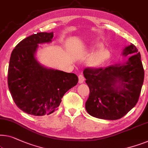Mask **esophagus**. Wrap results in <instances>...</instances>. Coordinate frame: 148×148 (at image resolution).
Here are the masks:
<instances>
[{"mask_svg": "<svg viewBox=\"0 0 148 148\" xmlns=\"http://www.w3.org/2000/svg\"><path fill=\"white\" fill-rule=\"evenodd\" d=\"M84 81H85L84 76H83V75H81V74L79 75V83H83V82H84Z\"/></svg>", "mask_w": 148, "mask_h": 148, "instance_id": "obj_1", "label": "esophagus"}]
</instances>
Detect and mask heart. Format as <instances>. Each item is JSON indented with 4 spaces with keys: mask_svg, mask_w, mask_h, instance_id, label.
Instances as JSON below:
<instances>
[{
    "mask_svg": "<svg viewBox=\"0 0 148 148\" xmlns=\"http://www.w3.org/2000/svg\"><path fill=\"white\" fill-rule=\"evenodd\" d=\"M99 47H92L90 49V53H93ZM108 58V53L105 50H99L96 51L94 54L92 55L91 59L89 60V65L92 67H97L99 66L105 62Z\"/></svg>",
    "mask_w": 148,
    "mask_h": 148,
    "instance_id": "1",
    "label": "heart"
}]
</instances>
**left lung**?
Here are the masks:
<instances>
[{"mask_svg": "<svg viewBox=\"0 0 148 148\" xmlns=\"http://www.w3.org/2000/svg\"><path fill=\"white\" fill-rule=\"evenodd\" d=\"M132 55L126 63L106 68H85L83 75L89 88L85 109L91 116L116 120L125 115L138 101L144 79L141 55L134 45L124 49Z\"/></svg>", "mask_w": 148, "mask_h": 148, "instance_id": "1", "label": "left lung"}]
</instances>
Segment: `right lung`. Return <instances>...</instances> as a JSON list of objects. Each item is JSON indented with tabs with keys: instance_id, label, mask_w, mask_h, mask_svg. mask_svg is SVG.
Instances as JSON below:
<instances>
[{
	"instance_id": "right-lung-1",
	"label": "right lung",
	"mask_w": 148,
	"mask_h": 148,
	"mask_svg": "<svg viewBox=\"0 0 148 148\" xmlns=\"http://www.w3.org/2000/svg\"><path fill=\"white\" fill-rule=\"evenodd\" d=\"M53 33L33 34L19 42L10 55L8 85L16 106L35 116L57 110L64 94L77 84L75 74L48 69L35 58L38 44L51 42Z\"/></svg>"
}]
</instances>
